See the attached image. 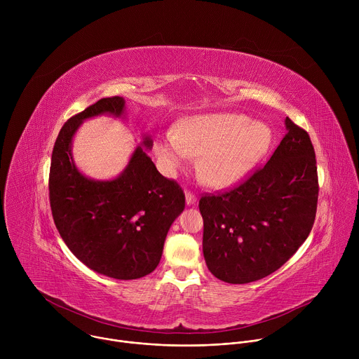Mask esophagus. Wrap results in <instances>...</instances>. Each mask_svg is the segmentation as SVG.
<instances>
[{
  "instance_id": "esophagus-1",
  "label": "esophagus",
  "mask_w": 359,
  "mask_h": 359,
  "mask_svg": "<svg viewBox=\"0 0 359 359\" xmlns=\"http://www.w3.org/2000/svg\"><path fill=\"white\" fill-rule=\"evenodd\" d=\"M196 201H197L196 194H193L190 191H186V204H187V206H193V204H196Z\"/></svg>"
}]
</instances>
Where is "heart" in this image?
I'll list each match as a JSON object with an SVG mask.
<instances>
[{
	"instance_id": "obj_1",
	"label": "heart",
	"mask_w": 359,
	"mask_h": 359,
	"mask_svg": "<svg viewBox=\"0 0 359 359\" xmlns=\"http://www.w3.org/2000/svg\"><path fill=\"white\" fill-rule=\"evenodd\" d=\"M273 130L243 114H209L184 121L179 130L166 129L155 142V153L166 175L187 166L196 155L201 179L213 187L241 180L269 151Z\"/></svg>"
}]
</instances>
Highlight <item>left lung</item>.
<instances>
[{"label": "left lung", "mask_w": 359, "mask_h": 359, "mask_svg": "<svg viewBox=\"0 0 359 359\" xmlns=\"http://www.w3.org/2000/svg\"><path fill=\"white\" fill-rule=\"evenodd\" d=\"M285 129L264 168L198 201L204 260L224 283L247 284L277 271L313 229L318 201L314 146L290 118Z\"/></svg>", "instance_id": "1"}]
</instances>
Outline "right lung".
<instances>
[{"mask_svg": "<svg viewBox=\"0 0 359 359\" xmlns=\"http://www.w3.org/2000/svg\"><path fill=\"white\" fill-rule=\"evenodd\" d=\"M125 114L121 96L99 99L62 126L49 170V203L55 226L75 257L116 280H135L155 270L168 231L184 210V193L163 177L142 146L112 180H93L75 166L72 139L89 118ZM146 149L153 146L144 136Z\"/></svg>", "mask_w": 359, "mask_h": 359, "instance_id": "obj_1", "label": "right lung"}]
</instances>
